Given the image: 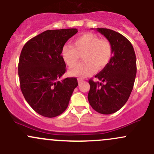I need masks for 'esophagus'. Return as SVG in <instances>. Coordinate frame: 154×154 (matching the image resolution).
<instances>
[{
  "instance_id": "1",
  "label": "esophagus",
  "mask_w": 154,
  "mask_h": 154,
  "mask_svg": "<svg viewBox=\"0 0 154 154\" xmlns=\"http://www.w3.org/2000/svg\"><path fill=\"white\" fill-rule=\"evenodd\" d=\"M83 82H84V80H83V79H78V83H81Z\"/></svg>"
}]
</instances>
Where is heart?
Instances as JSON below:
<instances>
[{
	"mask_svg": "<svg viewBox=\"0 0 154 154\" xmlns=\"http://www.w3.org/2000/svg\"><path fill=\"white\" fill-rule=\"evenodd\" d=\"M84 63H80L69 71L70 75L77 77H86L91 75L96 70L106 67L112 56V48L109 42L100 39L94 34L86 33L77 37L71 45H65L61 54L68 67L73 68L83 55Z\"/></svg>",
	"mask_w": 154,
	"mask_h": 154,
	"instance_id": "1",
	"label": "heart"
}]
</instances>
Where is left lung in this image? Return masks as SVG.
<instances>
[{
	"mask_svg": "<svg viewBox=\"0 0 154 154\" xmlns=\"http://www.w3.org/2000/svg\"><path fill=\"white\" fill-rule=\"evenodd\" d=\"M97 30L109 42L113 56L94 76L99 81L88 80V100L96 112L109 115L120 109L131 94L136 75V57L133 45L123 35L106 28Z\"/></svg>",
	"mask_w": 154,
	"mask_h": 154,
	"instance_id": "1",
	"label": "left lung"
}]
</instances>
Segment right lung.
I'll return each instance as SVG.
<instances>
[{
    "mask_svg": "<svg viewBox=\"0 0 154 154\" xmlns=\"http://www.w3.org/2000/svg\"><path fill=\"white\" fill-rule=\"evenodd\" d=\"M77 32L75 28L46 30L29 39L21 50L18 63L21 90L32 109L44 117L62 114L78 86L75 77L60 81L66 71L62 48Z\"/></svg>",
    "mask_w": 154,
    "mask_h": 154,
    "instance_id": "obj_1",
    "label": "right lung"
}]
</instances>
